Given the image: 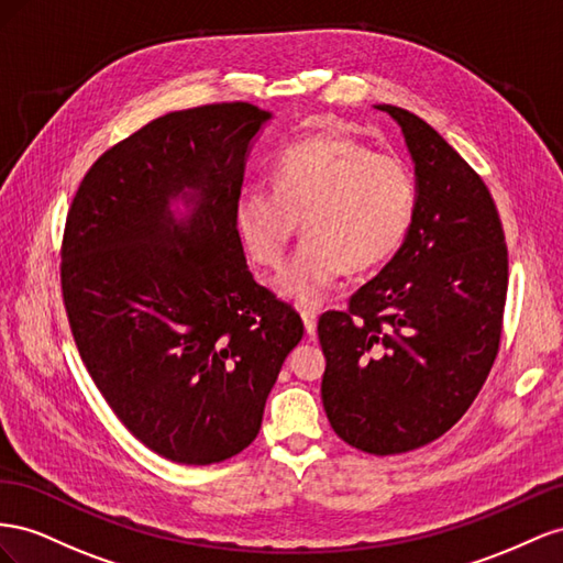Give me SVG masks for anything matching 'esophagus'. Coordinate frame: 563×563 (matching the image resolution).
I'll return each mask as SVG.
<instances>
[{
	"label": "esophagus",
	"mask_w": 563,
	"mask_h": 563,
	"mask_svg": "<svg viewBox=\"0 0 563 563\" xmlns=\"http://www.w3.org/2000/svg\"><path fill=\"white\" fill-rule=\"evenodd\" d=\"M301 320H303V330H307V334H313L316 325H318V313L311 309H303Z\"/></svg>",
	"instance_id": "1"
}]
</instances>
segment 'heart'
Listing matches in <instances>:
<instances>
[{
  "label": "heart",
  "instance_id": "obj_1",
  "mask_svg": "<svg viewBox=\"0 0 563 563\" xmlns=\"http://www.w3.org/2000/svg\"><path fill=\"white\" fill-rule=\"evenodd\" d=\"M415 176L404 159L346 136H313L287 148L271 188L235 200V223L252 260L278 268L297 235L307 240L278 278V290L318 307L346 268H371L400 247L415 217Z\"/></svg>",
  "mask_w": 563,
  "mask_h": 563
}]
</instances>
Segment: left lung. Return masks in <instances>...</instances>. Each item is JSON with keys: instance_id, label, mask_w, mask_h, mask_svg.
Here are the masks:
<instances>
[{"instance_id": "obj_1", "label": "left lung", "mask_w": 563, "mask_h": 563, "mask_svg": "<svg viewBox=\"0 0 563 563\" xmlns=\"http://www.w3.org/2000/svg\"><path fill=\"white\" fill-rule=\"evenodd\" d=\"M389 112L415 163L404 245L318 320L320 384L336 437L371 455L422 448L470 410L500 349L507 245L484 179L422 118Z\"/></svg>"}]
</instances>
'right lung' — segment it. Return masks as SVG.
I'll list each match as a JSON object with an SVG mask.
<instances>
[{
	"label": "right lung",
	"instance_id": "1",
	"mask_svg": "<svg viewBox=\"0 0 563 563\" xmlns=\"http://www.w3.org/2000/svg\"><path fill=\"white\" fill-rule=\"evenodd\" d=\"M268 120L245 101L157 118L96 159L66 219L60 290L79 356L120 422L179 464L245 451L303 334L254 280L235 229Z\"/></svg>",
	"mask_w": 563,
	"mask_h": 563
}]
</instances>
